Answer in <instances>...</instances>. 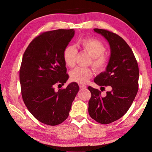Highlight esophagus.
Returning <instances> with one entry per match:
<instances>
[{"mask_svg":"<svg viewBox=\"0 0 152 152\" xmlns=\"http://www.w3.org/2000/svg\"><path fill=\"white\" fill-rule=\"evenodd\" d=\"M79 86L80 89H86L87 88L86 86H85L84 85H82V84H79Z\"/></svg>","mask_w":152,"mask_h":152,"instance_id":"esophagus-1","label":"esophagus"}]
</instances>
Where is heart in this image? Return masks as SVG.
I'll list each match as a JSON object with an SVG mask.
<instances>
[{
	"label": "heart",
	"mask_w": 152,
	"mask_h": 152,
	"mask_svg": "<svg viewBox=\"0 0 152 152\" xmlns=\"http://www.w3.org/2000/svg\"><path fill=\"white\" fill-rule=\"evenodd\" d=\"M79 48L86 51L91 57L90 64L96 72L104 70L106 68L108 59L104 54L105 47L99 40L88 38L80 40L77 44ZM77 50L72 45L65 47L63 52V59L66 65L72 67L75 65ZM93 76V71L90 68L76 67L70 72L71 79L80 84L87 83Z\"/></svg>",
	"instance_id": "obj_1"
}]
</instances>
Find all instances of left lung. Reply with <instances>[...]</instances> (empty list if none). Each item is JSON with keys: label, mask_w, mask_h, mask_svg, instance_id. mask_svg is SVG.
Returning <instances> with one entry per match:
<instances>
[{"label": "left lung", "mask_w": 152, "mask_h": 152, "mask_svg": "<svg viewBox=\"0 0 152 152\" xmlns=\"http://www.w3.org/2000/svg\"><path fill=\"white\" fill-rule=\"evenodd\" d=\"M94 31L108 41L111 52L105 71L94 82L101 87L110 86L112 90L101 97V91L88 87L91 94L88 113L96 122L107 124L123 116L132 104L138 90L139 68L132 49L121 37L104 29Z\"/></svg>", "instance_id": "left-lung-1"}]
</instances>
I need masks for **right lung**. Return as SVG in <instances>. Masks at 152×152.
Returning a JSON list of instances; mask_svg holds the SVG:
<instances>
[{
    "instance_id": "1",
    "label": "right lung",
    "mask_w": 152,
    "mask_h": 152,
    "mask_svg": "<svg viewBox=\"0 0 152 152\" xmlns=\"http://www.w3.org/2000/svg\"><path fill=\"white\" fill-rule=\"evenodd\" d=\"M75 33L73 29H59L40 34L22 58L19 78L23 102L33 116L47 125H58L68 118L79 89L76 82L58 91L54 88L68 79L63 52Z\"/></svg>"
}]
</instances>
